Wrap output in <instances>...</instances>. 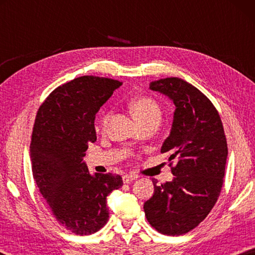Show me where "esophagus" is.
Here are the masks:
<instances>
[{"label": "esophagus", "mask_w": 255, "mask_h": 255, "mask_svg": "<svg viewBox=\"0 0 255 255\" xmlns=\"http://www.w3.org/2000/svg\"><path fill=\"white\" fill-rule=\"evenodd\" d=\"M137 178H138V176L133 175V174H125L123 176V181H124V183H129V182H131L132 180H135Z\"/></svg>", "instance_id": "34e87169"}]
</instances>
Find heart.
<instances>
[{"instance_id":"obj_1","label":"heart","mask_w":255,"mask_h":255,"mask_svg":"<svg viewBox=\"0 0 255 255\" xmlns=\"http://www.w3.org/2000/svg\"><path fill=\"white\" fill-rule=\"evenodd\" d=\"M130 109L132 111V115L135 116V118L139 124H144L147 122H161V107H159L157 101L153 98L144 96L133 99L130 103ZM111 110H106L102 112L100 118V128L102 130H106L107 129L111 119Z\"/></svg>"}]
</instances>
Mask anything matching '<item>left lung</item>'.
Returning <instances> with one entry per match:
<instances>
[{"instance_id":"1","label":"left lung","mask_w":255,"mask_h":255,"mask_svg":"<svg viewBox=\"0 0 255 255\" xmlns=\"http://www.w3.org/2000/svg\"><path fill=\"white\" fill-rule=\"evenodd\" d=\"M175 106L173 124L161 152H169L171 182L157 185L144 204L150 226L164 235L179 236L196 228L208 216L224 183L228 154L217 109L204 93L179 77L149 83ZM177 164L172 166L171 159Z\"/></svg>"}]
</instances>
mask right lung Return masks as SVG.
I'll return each instance as SVG.
<instances>
[{
  "mask_svg": "<svg viewBox=\"0 0 255 255\" xmlns=\"http://www.w3.org/2000/svg\"><path fill=\"white\" fill-rule=\"evenodd\" d=\"M123 82L81 76L55 89L38 109L30 144L33 179L54 217L76 235H90L109 218L108 195L118 174L91 175L83 162L97 140L94 119Z\"/></svg>",
  "mask_w": 255,
  "mask_h": 255,
  "instance_id": "add662e5",
  "label": "right lung"
}]
</instances>
